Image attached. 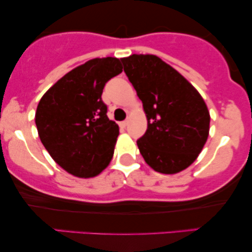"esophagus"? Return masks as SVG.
Here are the masks:
<instances>
[{
    "mask_svg": "<svg viewBox=\"0 0 252 252\" xmlns=\"http://www.w3.org/2000/svg\"><path fill=\"white\" fill-rule=\"evenodd\" d=\"M127 124H128V122H127V120H124V122L119 123V126L123 127V128H125V127L127 126Z\"/></svg>",
    "mask_w": 252,
    "mask_h": 252,
    "instance_id": "obj_1",
    "label": "esophagus"
}]
</instances>
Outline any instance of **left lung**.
<instances>
[{
    "instance_id": "1",
    "label": "left lung",
    "mask_w": 252,
    "mask_h": 252,
    "mask_svg": "<svg viewBox=\"0 0 252 252\" xmlns=\"http://www.w3.org/2000/svg\"><path fill=\"white\" fill-rule=\"evenodd\" d=\"M148 120L136 141L146 163L159 173H178L195 161L208 140L210 113L194 86L155 55L122 58Z\"/></svg>"
}]
</instances>
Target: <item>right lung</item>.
Wrapping results in <instances>:
<instances>
[{
	"label": "right lung",
	"instance_id": "add662e5",
	"mask_svg": "<svg viewBox=\"0 0 252 252\" xmlns=\"http://www.w3.org/2000/svg\"><path fill=\"white\" fill-rule=\"evenodd\" d=\"M122 72L118 58H94L65 74L40 99L35 124L41 142L75 177H95L113 156L119 127L106 116L102 93Z\"/></svg>",
	"mask_w": 252,
	"mask_h": 252
}]
</instances>
